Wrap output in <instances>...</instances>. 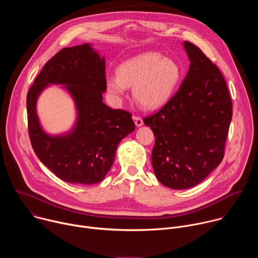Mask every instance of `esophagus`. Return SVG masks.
<instances>
[{
  "instance_id": "1",
  "label": "esophagus",
  "mask_w": 258,
  "mask_h": 258,
  "mask_svg": "<svg viewBox=\"0 0 258 258\" xmlns=\"http://www.w3.org/2000/svg\"><path fill=\"white\" fill-rule=\"evenodd\" d=\"M133 119L135 120V123L137 126H141L143 125V119L140 117V116H137V115H134L133 116Z\"/></svg>"
}]
</instances>
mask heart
Segmentation results:
<instances>
[{
    "label": "heart",
    "mask_w": 258,
    "mask_h": 258,
    "mask_svg": "<svg viewBox=\"0 0 258 258\" xmlns=\"http://www.w3.org/2000/svg\"><path fill=\"white\" fill-rule=\"evenodd\" d=\"M117 77L106 79L107 91L122 96L126 87H133V96L143 108L154 110L165 105L175 93L182 71L178 63L158 52H145L122 62Z\"/></svg>",
    "instance_id": "obj_1"
}]
</instances>
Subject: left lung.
Here are the masks:
<instances>
[{
	"label": "left lung",
	"instance_id": "8db88e82",
	"mask_svg": "<svg viewBox=\"0 0 258 258\" xmlns=\"http://www.w3.org/2000/svg\"><path fill=\"white\" fill-rule=\"evenodd\" d=\"M190 67L178 91L144 123L154 133L152 165L162 185L194 187L222 162L232 120V100L217 66L183 42Z\"/></svg>",
	"mask_w": 258,
	"mask_h": 258
}]
</instances>
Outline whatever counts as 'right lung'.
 <instances>
[{"instance_id":"1","label":"right lung","mask_w":258,"mask_h":258,"mask_svg":"<svg viewBox=\"0 0 258 258\" xmlns=\"http://www.w3.org/2000/svg\"><path fill=\"white\" fill-rule=\"evenodd\" d=\"M50 83L64 84L75 100L78 119L73 131L50 136L36 114V100ZM105 59L90 44L64 48L43 67L26 97L28 134L39 159L59 178L94 185L111 168L117 146L135 130L132 114L103 103Z\"/></svg>"}]
</instances>
